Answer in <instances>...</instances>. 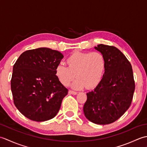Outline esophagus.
Instances as JSON below:
<instances>
[{"label":"esophagus","instance_id":"34e87169","mask_svg":"<svg viewBox=\"0 0 147 147\" xmlns=\"http://www.w3.org/2000/svg\"><path fill=\"white\" fill-rule=\"evenodd\" d=\"M69 93L70 94H72V95H77V93H78L76 92L73 91V90H69Z\"/></svg>","mask_w":147,"mask_h":147}]
</instances>
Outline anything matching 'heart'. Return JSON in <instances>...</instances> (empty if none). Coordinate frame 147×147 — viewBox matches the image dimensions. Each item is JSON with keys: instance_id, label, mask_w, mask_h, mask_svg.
Here are the masks:
<instances>
[{"instance_id": "heart-1", "label": "heart", "mask_w": 147, "mask_h": 147, "mask_svg": "<svg viewBox=\"0 0 147 147\" xmlns=\"http://www.w3.org/2000/svg\"><path fill=\"white\" fill-rule=\"evenodd\" d=\"M66 62L68 67L63 64L57 65L55 75L62 85L68 86L76 74L77 78L71 84L73 89L95 88L104 76L105 59L100 52H74L69 56Z\"/></svg>"}]
</instances>
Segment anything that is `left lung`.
I'll use <instances>...</instances> for the list:
<instances>
[{"label":"left lung","mask_w":147,"mask_h":147,"mask_svg":"<svg viewBox=\"0 0 147 147\" xmlns=\"http://www.w3.org/2000/svg\"><path fill=\"white\" fill-rule=\"evenodd\" d=\"M94 48L104 56L106 69L99 85L86 93L83 112L93 123L105 125L114 123L129 109L135 85L131 65L119 50L103 44Z\"/></svg>","instance_id":"left-lung-1"}]
</instances>
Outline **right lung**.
<instances>
[{"label":"right lung","mask_w":147,"mask_h":147,"mask_svg":"<svg viewBox=\"0 0 147 147\" xmlns=\"http://www.w3.org/2000/svg\"><path fill=\"white\" fill-rule=\"evenodd\" d=\"M64 56L42 47L23 52L16 62L11 81L14 103L21 113L37 122L54 118L68 90L55 75Z\"/></svg>","instance_id":"right-lung-1"}]
</instances>
